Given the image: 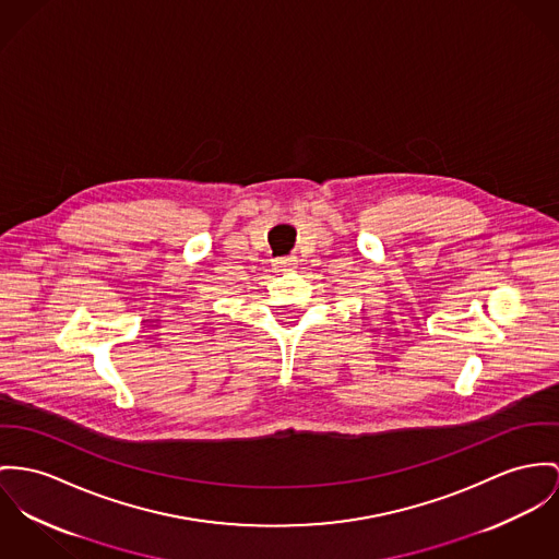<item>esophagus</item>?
I'll use <instances>...</instances> for the list:
<instances>
[{
  "mask_svg": "<svg viewBox=\"0 0 559 559\" xmlns=\"http://www.w3.org/2000/svg\"><path fill=\"white\" fill-rule=\"evenodd\" d=\"M296 265H298V259L296 258L274 259V270L276 272H292V270H296Z\"/></svg>",
  "mask_w": 559,
  "mask_h": 559,
  "instance_id": "obj_1",
  "label": "esophagus"
}]
</instances>
